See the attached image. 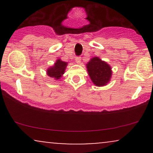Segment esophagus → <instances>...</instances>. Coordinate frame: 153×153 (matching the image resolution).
I'll return each mask as SVG.
<instances>
[{"label": "esophagus", "mask_w": 153, "mask_h": 153, "mask_svg": "<svg viewBox=\"0 0 153 153\" xmlns=\"http://www.w3.org/2000/svg\"><path fill=\"white\" fill-rule=\"evenodd\" d=\"M75 62H76L77 64H80V62H81V57H75Z\"/></svg>", "instance_id": "esophagus-1"}]
</instances>
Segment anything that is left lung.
Returning <instances> with one entry per match:
<instances>
[{
	"label": "left lung",
	"instance_id": "obj_1",
	"mask_svg": "<svg viewBox=\"0 0 153 153\" xmlns=\"http://www.w3.org/2000/svg\"><path fill=\"white\" fill-rule=\"evenodd\" d=\"M86 68L91 80L96 86H103L110 81L111 68L99 57H95L91 59L86 64Z\"/></svg>",
	"mask_w": 153,
	"mask_h": 153
}]
</instances>
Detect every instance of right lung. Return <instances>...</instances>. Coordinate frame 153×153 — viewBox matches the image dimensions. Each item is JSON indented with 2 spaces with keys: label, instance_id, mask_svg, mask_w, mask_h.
<instances>
[{
  "label": "right lung",
  "instance_id": "obj_1",
  "mask_svg": "<svg viewBox=\"0 0 153 153\" xmlns=\"http://www.w3.org/2000/svg\"><path fill=\"white\" fill-rule=\"evenodd\" d=\"M67 65V62H63L60 59H57L54 65L47 69V74L50 78H53L54 80H59L64 74Z\"/></svg>",
  "mask_w": 153,
  "mask_h": 153
}]
</instances>
